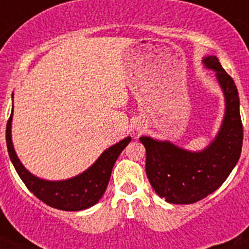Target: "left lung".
Segmentation results:
<instances>
[{
  "label": "left lung",
  "instance_id": "8db88e82",
  "mask_svg": "<svg viewBox=\"0 0 249 249\" xmlns=\"http://www.w3.org/2000/svg\"><path fill=\"white\" fill-rule=\"evenodd\" d=\"M203 62L215 71L226 97V116L215 140L204 151L193 153L169 142L140 138L146 147L149 183L169 203L191 204L206 198L222 186L241 157L243 124L234 81L217 57H206Z\"/></svg>",
  "mask_w": 249,
  "mask_h": 249
}]
</instances>
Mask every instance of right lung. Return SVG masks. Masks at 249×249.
<instances>
[{
	"label": "right lung",
	"instance_id": "1",
	"mask_svg": "<svg viewBox=\"0 0 249 249\" xmlns=\"http://www.w3.org/2000/svg\"><path fill=\"white\" fill-rule=\"evenodd\" d=\"M11 121L12 113L6 126V143L8 155L19 178L43 203L62 211H82L97 203L107 188L114 162L121 152L131 142V137H127L120 143L109 147L91 168L77 177L59 182L43 181L31 175L19 162L11 141Z\"/></svg>",
	"mask_w": 249,
	"mask_h": 249
}]
</instances>
